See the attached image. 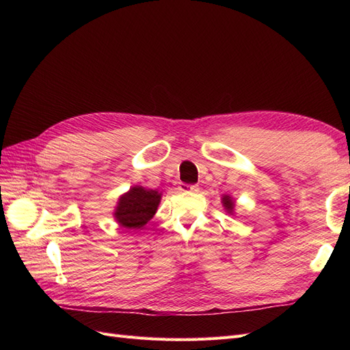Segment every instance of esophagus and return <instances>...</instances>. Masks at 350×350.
Here are the masks:
<instances>
[{
	"label": "esophagus",
	"mask_w": 350,
	"mask_h": 350,
	"mask_svg": "<svg viewBox=\"0 0 350 350\" xmlns=\"http://www.w3.org/2000/svg\"><path fill=\"white\" fill-rule=\"evenodd\" d=\"M179 189H181V191H184V193H188V191H191V193H197L200 188H198V185H189V184L181 183V184H179Z\"/></svg>",
	"instance_id": "1"
}]
</instances>
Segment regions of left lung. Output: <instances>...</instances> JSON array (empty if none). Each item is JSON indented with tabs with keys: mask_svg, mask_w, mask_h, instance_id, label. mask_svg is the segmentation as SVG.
I'll use <instances>...</instances> for the list:
<instances>
[{
	"mask_svg": "<svg viewBox=\"0 0 350 350\" xmlns=\"http://www.w3.org/2000/svg\"><path fill=\"white\" fill-rule=\"evenodd\" d=\"M224 206H225V208L228 210V211H232V208H234V201L230 200V197L229 196H225L224 197Z\"/></svg>",
	"mask_w": 350,
	"mask_h": 350,
	"instance_id": "1",
	"label": "left lung"
}]
</instances>
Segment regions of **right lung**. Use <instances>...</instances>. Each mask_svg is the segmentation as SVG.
I'll use <instances>...</instances> for the list:
<instances>
[{"label":"right lung","mask_w":350,"mask_h":350,"mask_svg":"<svg viewBox=\"0 0 350 350\" xmlns=\"http://www.w3.org/2000/svg\"><path fill=\"white\" fill-rule=\"evenodd\" d=\"M159 201H161V194L154 189L133 187L120 198L115 217L118 224L126 229H140L154 216Z\"/></svg>","instance_id":"add662e5"}]
</instances>
